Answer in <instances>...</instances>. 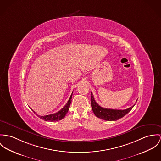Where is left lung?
Returning a JSON list of instances; mask_svg holds the SVG:
<instances>
[{
  "label": "left lung",
  "mask_w": 161,
  "mask_h": 161,
  "mask_svg": "<svg viewBox=\"0 0 161 161\" xmlns=\"http://www.w3.org/2000/svg\"><path fill=\"white\" fill-rule=\"evenodd\" d=\"M91 95V104L92 110L95 115L100 119L105 121H114L124 117V116L130 111L136 104L131 107L125 110H114L101 107L94 100L92 92ZM137 101V100H136Z\"/></svg>",
  "instance_id": "obj_1"
}]
</instances>
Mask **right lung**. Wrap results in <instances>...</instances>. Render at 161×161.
I'll use <instances>...</instances> for the list:
<instances>
[{
	"label": "right lung",
	"mask_w": 161,
	"mask_h": 161,
	"mask_svg": "<svg viewBox=\"0 0 161 161\" xmlns=\"http://www.w3.org/2000/svg\"><path fill=\"white\" fill-rule=\"evenodd\" d=\"M73 93V92H72ZM72 93L70 97V99L68 100V102H67L66 105L62 108V109L61 110H59V111H58L57 113H55L54 114H49V115H46V116H39L36 113L35 111H32L34 112V113H36L37 114V116H38V117L46 121H59V120H61L62 119H63L65 114H67V113L69 111V107H70V103H71V102H72Z\"/></svg>",
	"instance_id": "obj_1"
}]
</instances>
